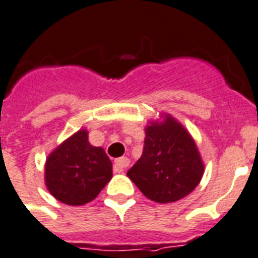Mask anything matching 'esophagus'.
<instances>
[{"label": "esophagus", "instance_id": "34e87169", "mask_svg": "<svg viewBox=\"0 0 258 258\" xmlns=\"http://www.w3.org/2000/svg\"><path fill=\"white\" fill-rule=\"evenodd\" d=\"M130 164V159L128 158H119L115 160L114 163V172L119 173V172H123L127 167H128Z\"/></svg>", "mask_w": 258, "mask_h": 258}]
</instances>
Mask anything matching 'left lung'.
<instances>
[{
  "label": "left lung",
  "instance_id": "obj_1",
  "mask_svg": "<svg viewBox=\"0 0 258 258\" xmlns=\"http://www.w3.org/2000/svg\"><path fill=\"white\" fill-rule=\"evenodd\" d=\"M142 158L127 172L140 192L152 202L173 203L198 187L204 163L185 127L169 114L150 120Z\"/></svg>",
  "mask_w": 258,
  "mask_h": 258
}]
</instances>
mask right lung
<instances>
[{"label": "right lung", "mask_w": 258, "mask_h": 258, "mask_svg": "<svg viewBox=\"0 0 258 258\" xmlns=\"http://www.w3.org/2000/svg\"><path fill=\"white\" fill-rule=\"evenodd\" d=\"M111 177L110 158L103 148L90 144L85 128L63 140L46 159V188L63 204H87L99 195Z\"/></svg>", "instance_id": "add662e5"}]
</instances>
